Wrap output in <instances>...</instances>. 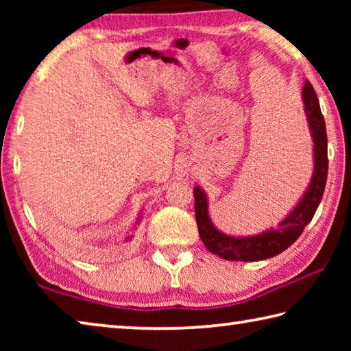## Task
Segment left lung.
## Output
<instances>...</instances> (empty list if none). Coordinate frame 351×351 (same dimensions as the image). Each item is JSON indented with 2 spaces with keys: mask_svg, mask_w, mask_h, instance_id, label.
<instances>
[{
  "mask_svg": "<svg viewBox=\"0 0 351 351\" xmlns=\"http://www.w3.org/2000/svg\"><path fill=\"white\" fill-rule=\"evenodd\" d=\"M302 100L313 141V173L310 184L277 228H269L254 235H229L215 228L209 215V199L203 187H193L195 217L198 232L207 251L219 258L232 261H260L276 257L288 249L304 232L305 226L311 221L322 199L326 175H328V154H326V130L319 99L311 83L305 80L302 88Z\"/></svg>",
  "mask_w": 351,
  "mask_h": 351,
  "instance_id": "obj_1",
  "label": "left lung"
}]
</instances>
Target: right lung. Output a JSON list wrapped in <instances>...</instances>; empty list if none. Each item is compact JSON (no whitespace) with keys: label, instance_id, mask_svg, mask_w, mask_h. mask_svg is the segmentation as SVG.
Returning a JSON list of instances; mask_svg holds the SVG:
<instances>
[{"label":"right lung","instance_id":"1","mask_svg":"<svg viewBox=\"0 0 351 351\" xmlns=\"http://www.w3.org/2000/svg\"><path fill=\"white\" fill-rule=\"evenodd\" d=\"M142 215H144V213H142V210H141V212H139V215H138V218H136V223H134V226H133V230H134L136 228H138L139 223L142 221ZM132 239H133V232L127 237L125 241H130V240H132Z\"/></svg>","mask_w":351,"mask_h":351}]
</instances>
